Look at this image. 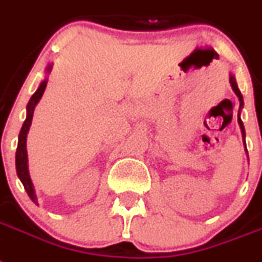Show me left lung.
Segmentation results:
<instances>
[{
  "instance_id": "8db88e82",
  "label": "left lung",
  "mask_w": 262,
  "mask_h": 262,
  "mask_svg": "<svg viewBox=\"0 0 262 262\" xmlns=\"http://www.w3.org/2000/svg\"><path fill=\"white\" fill-rule=\"evenodd\" d=\"M230 84H232V88L233 91L235 92V95L238 96L239 101H241V104L239 105H243L244 104V100H243V95H241V92H239L238 87H237V83H235V79L234 76H230ZM238 123H239V127H241V133H243V136H245V128H244V124H243V120L238 118ZM244 142H245V138H244Z\"/></svg>"
}]
</instances>
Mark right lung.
Here are the masks:
<instances>
[{
	"instance_id": "obj_1",
	"label": "right lung",
	"mask_w": 262,
	"mask_h": 262,
	"mask_svg": "<svg viewBox=\"0 0 262 262\" xmlns=\"http://www.w3.org/2000/svg\"><path fill=\"white\" fill-rule=\"evenodd\" d=\"M47 80H44L41 85L38 87V90L33 94V96L30 97L29 103H28V115L25 122L23 124V128L19 131L18 135V146H17L16 151V168H17V175L18 178L21 179L24 187L27 190L28 195L30 196V200L36 202V194H34L33 183L30 181L29 171H28V157H27V134L29 131L30 123H32V118H33V111L36 104L38 103V100L41 99L42 94H44L45 87H47Z\"/></svg>"
}]
</instances>
